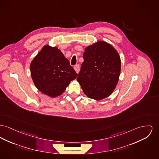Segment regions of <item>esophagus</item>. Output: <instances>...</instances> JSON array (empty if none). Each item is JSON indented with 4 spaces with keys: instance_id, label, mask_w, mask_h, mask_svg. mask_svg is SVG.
<instances>
[{
    "instance_id": "1",
    "label": "esophagus",
    "mask_w": 159,
    "mask_h": 159,
    "mask_svg": "<svg viewBox=\"0 0 159 159\" xmlns=\"http://www.w3.org/2000/svg\"><path fill=\"white\" fill-rule=\"evenodd\" d=\"M74 68H75V71H76V73L78 74L79 73V71H80V66H78V65H75L74 66Z\"/></svg>"
}]
</instances>
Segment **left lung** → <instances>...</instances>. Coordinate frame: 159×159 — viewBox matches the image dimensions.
Here are the masks:
<instances>
[{
  "mask_svg": "<svg viewBox=\"0 0 159 159\" xmlns=\"http://www.w3.org/2000/svg\"><path fill=\"white\" fill-rule=\"evenodd\" d=\"M84 59L77 80L84 94L95 100L111 95L121 71V59L116 50L99 41L85 48Z\"/></svg>",
  "mask_w": 159,
  "mask_h": 159,
  "instance_id": "1",
  "label": "left lung"
}]
</instances>
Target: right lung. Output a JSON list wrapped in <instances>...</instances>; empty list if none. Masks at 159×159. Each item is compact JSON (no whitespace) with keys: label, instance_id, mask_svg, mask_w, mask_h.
<instances>
[{"label":"right lung","instance_id":"add662e5","mask_svg":"<svg viewBox=\"0 0 159 159\" xmlns=\"http://www.w3.org/2000/svg\"><path fill=\"white\" fill-rule=\"evenodd\" d=\"M31 77L38 89L51 97L63 93L77 74L56 47L46 45L32 61Z\"/></svg>","mask_w":159,"mask_h":159}]
</instances>
